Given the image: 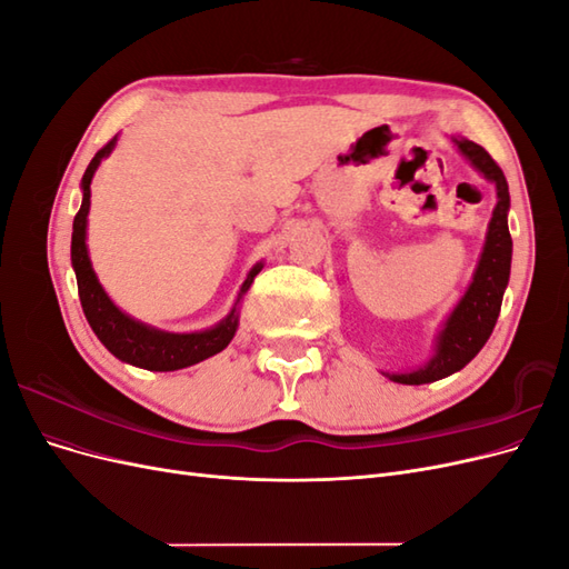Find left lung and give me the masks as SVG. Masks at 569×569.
I'll return each instance as SVG.
<instances>
[{
	"label": "left lung",
	"instance_id": "8db88e82",
	"mask_svg": "<svg viewBox=\"0 0 569 569\" xmlns=\"http://www.w3.org/2000/svg\"><path fill=\"white\" fill-rule=\"evenodd\" d=\"M451 142L462 153L477 173L493 182L496 206L487 228L485 247H481L479 261L472 274V282L465 289L460 301L453 306L449 318L443 320L435 339V351L425 366L403 372H382L391 382L399 385H429L443 380L462 370L481 351L493 332V325L501 313L506 287L510 280L512 261V239L508 230L510 192L503 170L496 166L489 153L475 144L468 137L451 134Z\"/></svg>",
	"mask_w": 569,
	"mask_h": 569
}]
</instances>
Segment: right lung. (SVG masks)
<instances>
[{
  "mask_svg": "<svg viewBox=\"0 0 569 569\" xmlns=\"http://www.w3.org/2000/svg\"><path fill=\"white\" fill-rule=\"evenodd\" d=\"M116 142H118V134L104 149H99L94 153V159L90 161L88 170H84V176L80 180L82 203L73 220L71 263L76 270L78 295H80L84 318H88L97 339L104 343L118 360H123V363L153 370V372H170V370L197 366L201 360L220 353L232 341L239 327V303H242L256 274L263 270V261H258L247 272V280L242 282V287H239V295L234 299V306L230 308V313L213 327H206V330L166 332L142 320H134L126 311H120L104 291V287H101L97 272L92 268L90 249H88V213H90V194H92L90 184L99 163L116 149Z\"/></svg>",
  "mask_w": 569,
  "mask_h": 569,
  "instance_id": "1",
  "label": "right lung"
}]
</instances>
